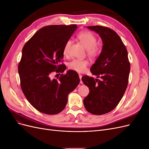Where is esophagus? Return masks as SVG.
<instances>
[{
	"label": "esophagus",
	"instance_id": "esophagus-1",
	"mask_svg": "<svg viewBox=\"0 0 149 149\" xmlns=\"http://www.w3.org/2000/svg\"><path fill=\"white\" fill-rule=\"evenodd\" d=\"M79 79H80V83H81V84H82V83H83V81H81L82 75H81V74H79Z\"/></svg>",
	"mask_w": 149,
	"mask_h": 149
}]
</instances>
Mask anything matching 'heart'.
<instances>
[{"label":"heart","mask_w":149,"mask_h":149,"mask_svg":"<svg viewBox=\"0 0 149 149\" xmlns=\"http://www.w3.org/2000/svg\"><path fill=\"white\" fill-rule=\"evenodd\" d=\"M77 37L81 43L86 48L87 54L90 57L95 58L99 55L100 47L96 44L97 39L94 34L91 32H89V31H84L79 33L77 35ZM71 45V40H68L65 44L63 50V53L65 56L68 55ZM88 65L89 61L87 60L75 59L71 61L68 64V68L71 70L81 73V72H83L86 70Z\"/></svg>","instance_id":"1"}]
</instances>
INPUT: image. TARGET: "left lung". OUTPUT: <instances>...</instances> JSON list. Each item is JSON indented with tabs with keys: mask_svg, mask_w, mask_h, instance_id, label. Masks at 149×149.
<instances>
[{
	"mask_svg": "<svg viewBox=\"0 0 149 149\" xmlns=\"http://www.w3.org/2000/svg\"><path fill=\"white\" fill-rule=\"evenodd\" d=\"M87 28L99 34L103 45L90 69L97 78L88 76L81 78L89 89L83 103L90 113L102 115L113 110L123 97L128 84L130 63L127 49L116 31L99 25Z\"/></svg>",
	"mask_w": 149,
	"mask_h": 149,
	"instance_id": "left-lung-1",
	"label": "left lung"
}]
</instances>
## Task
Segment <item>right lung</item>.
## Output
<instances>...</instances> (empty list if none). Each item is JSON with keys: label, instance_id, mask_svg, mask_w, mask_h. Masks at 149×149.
<instances>
[{"label": "right lung", "instance_id": "add662e5", "mask_svg": "<svg viewBox=\"0 0 149 149\" xmlns=\"http://www.w3.org/2000/svg\"><path fill=\"white\" fill-rule=\"evenodd\" d=\"M76 29V25L44 26L22 49L18 67L21 88L31 105L42 113H60L66 105L68 95L79 83L74 71L68 70L58 79L51 78L54 71L63 73L66 70L61 64L63 50Z\"/></svg>", "mask_w": 149, "mask_h": 149}]
</instances>
